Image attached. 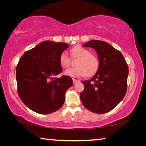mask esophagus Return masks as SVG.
Instances as JSON below:
<instances>
[{"label":"esophagus","instance_id":"esophagus-1","mask_svg":"<svg viewBox=\"0 0 146 146\" xmlns=\"http://www.w3.org/2000/svg\"><path fill=\"white\" fill-rule=\"evenodd\" d=\"M78 82H79V81L78 80H76V79H74V78L73 79V82L74 84H76Z\"/></svg>","mask_w":146,"mask_h":146}]
</instances>
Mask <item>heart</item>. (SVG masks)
<instances>
[{
  "instance_id": "b5f03b06",
  "label": "heart",
  "mask_w": 146,
  "mask_h": 146,
  "mask_svg": "<svg viewBox=\"0 0 146 146\" xmlns=\"http://www.w3.org/2000/svg\"><path fill=\"white\" fill-rule=\"evenodd\" d=\"M71 56L74 59H77L75 64L76 67L64 71L66 75L71 77H80L85 75L91 76L95 74L99 68L100 62L97 56L82 46H76L72 48ZM59 63L63 68H67L70 66L71 59L65 51L60 54Z\"/></svg>"
}]
</instances>
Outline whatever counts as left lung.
Masks as SVG:
<instances>
[{
  "mask_svg": "<svg viewBox=\"0 0 146 146\" xmlns=\"http://www.w3.org/2000/svg\"><path fill=\"white\" fill-rule=\"evenodd\" d=\"M97 53L99 68L91 80L82 81L80 93L83 106L90 111L103 114L114 109L127 91L129 69L119 51L104 41L92 40L82 45Z\"/></svg>",
  "mask_w": 146,
  "mask_h": 146,
  "instance_id": "8db88e82",
  "label": "left lung"
}]
</instances>
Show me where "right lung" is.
I'll return each mask as SVG.
<instances>
[{"mask_svg":"<svg viewBox=\"0 0 146 146\" xmlns=\"http://www.w3.org/2000/svg\"><path fill=\"white\" fill-rule=\"evenodd\" d=\"M69 48L64 42L44 41L26 51L17 66V91L27 107L39 114L58 110L65 101V93L73 86L68 76L56 78L62 71L60 54Z\"/></svg>","mask_w":146,"mask_h":146,"instance_id":"right-lung-1","label":"right lung"}]
</instances>
